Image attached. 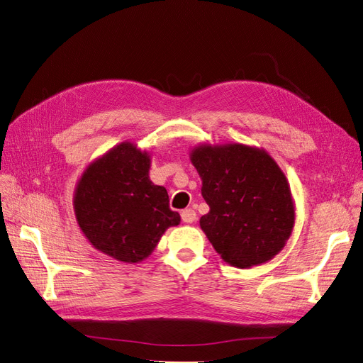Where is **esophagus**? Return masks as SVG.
I'll use <instances>...</instances> for the list:
<instances>
[{"mask_svg":"<svg viewBox=\"0 0 363 363\" xmlns=\"http://www.w3.org/2000/svg\"><path fill=\"white\" fill-rule=\"evenodd\" d=\"M182 219H183V223H188V224H191V223H194L195 219H196V212L194 211V208H184V211H182Z\"/></svg>","mask_w":363,"mask_h":363,"instance_id":"obj_1","label":"esophagus"}]
</instances>
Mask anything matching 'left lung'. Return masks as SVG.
Listing matches in <instances>:
<instances>
[{"instance_id": "obj_1", "label": "left lung", "mask_w": 363, "mask_h": 363, "mask_svg": "<svg viewBox=\"0 0 363 363\" xmlns=\"http://www.w3.org/2000/svg\"><path fill=\"white\" fill-rule=\"evenodd\" d=\"M192 163L211 207L200 225L230 265L250 268L272 259L294 227V203L286 177L265 151L230 144L200 147Z\"/></svg>"}]
</instances>
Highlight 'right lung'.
I'll list each match as a JSON object with an SVG mask.
<instances>
[{
  "label": "right lung",
  "instance_id": "1",
  "mask_svg": "<svg viewBox=\"0 0 363 363\" xmlns=\"http://www.w3.org/2000/svg\"><path fill=\"white\" fill-rule=\"evenodd\" d=\"M150 156L130 142L92 163L75 192V216L89 242L116 260L136 263L164 230L180 224L163 186L148 177Z\"/></svg>",
  "mask_w": 363,
  "mask_h": 363
}]
</instances>
